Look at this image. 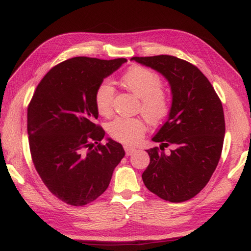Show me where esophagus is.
<instances>
[{"label": "esophagus", "instance_id": "obj_1", "mask_svg": "<svg viewBox=\"0 0 251 251\" xmlns=\"http://www.w3.org/2000/svg\"><path fill=\"white\" fill-rule=\"evenodd\" d=\"M124 150H125V152H126L127 156L131 155L136 151L135 147H131V146H124Z\"/></svg>", "mask_w": 251, "mask_h": 251}]
</instances>
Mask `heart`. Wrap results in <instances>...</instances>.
<instances>
[{
	"mask_svg": "<svg viewBox=\"0 0 251 251\" xmlns=\"http://www.w3.org/2000/svg\"><path fill=\"white\" fill-rule=\"evenodd\" d=\"M121 83L129 92L141 99V112L151 124H158L168 115L171 101L161 87L158 74L147 67L136 65L127 70L121 77ZM114 88L107 83L96 87L94 103L101 116L110 115L113 110ZM110 137L124 144H135L146 131V124L142 118L117 117L107 125Z\"/></svg>",
	"mask_w": 251,
	"mask_h": 251,
	"instance_id": "b5f03b06",
	"label": "heart"
}]
</instances>
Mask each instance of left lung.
Returning a JSON list of instances; mask_svg holds the SVG:
<instances>
[{
    "label": "left lung",
    "mask_w": 251,
    "mask_h": 251,
    "mask_svg": "<svg viewBox=\"0 0 251 251\" xmlns=\"http://www.w3.org/2000/svg\"><path fill=\"white\" fill-rule=\"evenodd\" d=\"M131 59L164 75L173 94L168 120L152 137L160 146L146 151L151 161L143 181L164 201H186L207 185L222 156V100L206 76L189 62L171 55ZM167 147L172 150L165 154Z\"/></svg>",
    "instance_id": "8db88e82"
}]
</instances>
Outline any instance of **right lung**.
<instances>
[{"mask_svg": "<svg viewBox=\"0 0 251 251\" xmlns=\"http://www.w3.org/2000/svg\"><path fill=\"white\" fill-rule=\"evenodd\" d=\"M126 58L73 57L55 65L27 107V134L34 166L54 196L84 206L103 194L125 156L120 143L95 124L96 87Z\"/></svg>", "mask_w": 251, "mask_h": 251, "instance_id": "add662e5", "label": "right lung"}]
</instances>
